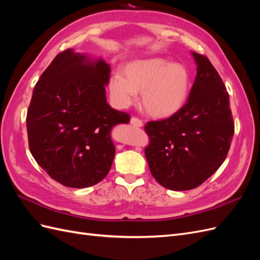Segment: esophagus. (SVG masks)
I'll return each mask as SVG.
<instances>
[{
  "instance_id": "1",
  "label": "esophagus",
  "mask_w": 260,
  "mask_h": 260,
  "mask_svg": "<svg viewBox=\"0 0 260 260\" xmlns=\"http://www.w3.org/2000/svg\"><path fill=\"white\" fill-rule=\"evenodd\" d=\"M130 123L132 125H135V127H142V125H143L142 120H140L139 118H137V117H132L131 120H130Z\"/></svg>"
}]
</instances>
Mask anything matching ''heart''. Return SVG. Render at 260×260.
Segmentation results:
<instances>
[{"label": "heart", "instance_id": "1", "mask_svg": "<svg viewBox=\"0 0 260 260\" xmlns=\"http://www.w3.org/2000/svg\"><path fill=\"white\" fill-rule=\"evenodd\" d=\"M125 78L116 74L109 79L115 104L128 107L142 92V104L153 117L166 118L183 106L190 88L186 68L161 58L135 60L124 68Z\"/></svg>", "mask_w": 260, "mask_h": 260}]
</instances>
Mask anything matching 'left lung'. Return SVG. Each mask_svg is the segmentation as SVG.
<instances>
[{"mask_svg": "<svg viewBox=\"0 0 260 260\" xmlns=\"http://www.w3.org/2000/svg\"><path fill=\"white\" fill-rule=\"evenodd\" d=\"M198 65L186 103L169 118L148 121L145 157L164 187L186 191L214 175L229 152L234 121L225 86L204 55L192 52Z\"/></svg>", "mask_w": 260, "mask_h": 260, "instance_id": "left-lung-1", "label": "left lung"}]
</instances>
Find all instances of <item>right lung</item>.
Here are the masks:
<instances>
[{
    "instance_id": "obj_1",
    "label": "right lung",
    "mask_w": 260,
    "mask_h": 260,
    "mask_svg": "<svg viewBox=\"0 0 260 260\" xmlns=\"http://www.w3.org/2000/svg\"><path fill=\"white\" fill-rule=\"evenodd\" d=\"M111 66L72 49L56 55L34 89L27 112L30 152L52 179L68 187L99 183L111 170V131L130 115L106 101Z\"/></svg>"
}]
</instances>
